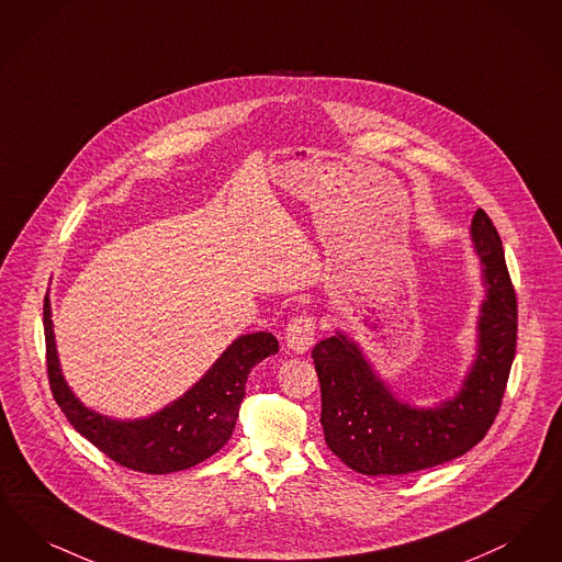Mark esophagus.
Here are the masks:
<instances>
[{"label":"esophagus","mask_w":562,"mask_h":562,"mask_svg":"<svg viewBox=\"0 0 562 562\" xmlns=\"http://www.w3.org/2000/svg\"><path fill=\"white\" fill-rule=\"evenodd\" d=\"M285 344L293 352L304 355L315 344V321H313V317L292 318L288 329H285Z\"/></svg>","instance_id":"esophagus-1"}]
</instances>
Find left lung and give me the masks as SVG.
Returning a JSON list of instances; mask_svg holds the SVG:
<instances>
[{
    "mask_svg": "<svg viewBox=\"0 0 562 562\" xmlns=\"http://www.w3.org/2000/svg\"><path fill=\"white\" fill-rule=\"evenodd\" d=\"M470 239L485 269V300L474 359L453 396L435 407L398 398L344 331L313 348L325 442L359 474H409L451 462L487 435L499 412L516 348V295L502 239L483 210L472 216Z\"/></svg>",
    "mask_w": 562,
    "mask_h": 562,
    "instance_id": "8db88e82",
    "label": "left lung"
}]
</instances>
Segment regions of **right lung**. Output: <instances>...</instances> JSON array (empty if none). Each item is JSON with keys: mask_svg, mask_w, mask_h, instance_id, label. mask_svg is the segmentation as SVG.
<instances>
[{"mask_svg": "<svg viewBox=\"0 0 562 562\" xmlns=\"http://www.w3.org/2000/svg\"><path fill=\"white\" fill-rule=\"evenodd\" d=\"M44 334L49 389L71 426L113 462L147 474L189 470L220 451L233 437L249 371L279 352V342L269 331L239 336L189 391L164 409L147 417L117 419L83 405L67 384L56 350L49 297L44 304Z\"/></svg>", "mask_w": 562, "mask_h": 562, "instance_id": "obj_1", "label": "right lung"}]
</instances>
